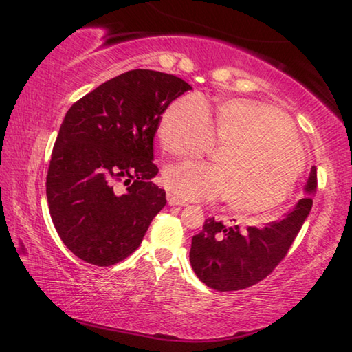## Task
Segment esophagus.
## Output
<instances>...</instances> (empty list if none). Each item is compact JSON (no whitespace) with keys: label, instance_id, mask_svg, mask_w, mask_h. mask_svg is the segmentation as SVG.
I'll return each instance as SVG.
<instances>
[{"label":"esophagus","instance_id":"1","mask_svg":"<svg viewBox=\"0 0 352 352\" xmlns=\"http://www.w3.org/2000/svg\"><path fill=\"white\" fill-rule=\"evenodd\" d=\"M168 204L172 205V206H186V205H188L186 201L182 200V199H178L177 195L172 194V192L168 194Z\"/></svg>","mask_w":352,"mask_h":352}]
</instances>
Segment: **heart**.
Wrapping results in <instances>:
<instances>
[{
  "label": "heart",
  "mask_w": 352,
  "mask_h": 352,
  "mask_svg": "<svg viewBox=\"0 0 352 352\" xmlns=\"http://www.w3.org/2000/svg\"><path fill=\"white\" fill-rule=\"evenodd\" d=\"M214 138L226 146L219 164L183 162L164 183L184 200L226 199L231 210L264 214L289 197L306 155L283 111L250 99L222 100L211 122L205 100L188 94L172 102L158 124V140L174 157H199Z\"/></svg>",
  "instance_id": "obj_1"
}]
</instances>
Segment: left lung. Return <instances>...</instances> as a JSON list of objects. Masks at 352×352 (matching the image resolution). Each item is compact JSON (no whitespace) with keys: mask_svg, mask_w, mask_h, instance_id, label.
<instances>
[{"mask_svg":"<svg viewBox=\"0 0 352 352\" xmlns=\"http://www.w3.org/2000/svg\"><path fill=\"white\" fill-rule=\"evenodd\" d=\"M317 190V169L312 168L305 186L306 197L298 200L294 210L283 219L262 228L239 225L225 226L206 219L204 230L192 237L189 261L201 283L219 292L241 290L269 276L281 262L300 233L312 208Z\"/></svg>","mask_w":352,"mask_h":352,"instance_id":"left-lung-1","label":"left lung"}]
</instances>
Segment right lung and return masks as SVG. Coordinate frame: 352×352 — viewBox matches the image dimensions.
Masks as SVG:
<instances>
[{
	"mask_svg": "<svg viewBox=\"0 0 352 352\" xmlns=\"http://www.w3.org/2000/svg\"><path fill=\"white\" fill-rule=\"evenodd\" d=\"M189 90L177 76L132 69L71 105L51 155L46 197L58 236L77 258L107 267L140 247L166 205L164 189L151 182L158 174L153 136L164 110Z\"/></svg>",
	"mask_w": 352,
	"mask_h": 352,
	"instance_id": "1",
	"label": "right lung"
}]
</instances>
